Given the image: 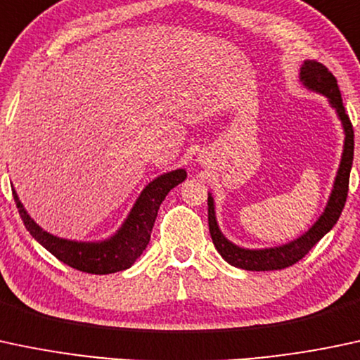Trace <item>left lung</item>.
Returning <instances> with one entry per match:
<instances>
[{
  "mask_svg": "<svg viewBox=\"0 0 360 360\" xmlns=\"http://www.w3.org/2000/svg\"><path fill=\"white\" fill-rule=\"evenodd\" d=\"M300 82L306 90L328 98L330 107L333 108L342 124L343 149L340 165H338L337 175H335L333 180L332 192H330L328 200H326V205L320 217L309 226L308 231L288 241V243L267 246V248H245V246H240L228 240L224 233L221 231L219 224H217L216 204H214L212 193L209 192V231H211L212 243L219 252V255L233 267L260 272V270H281L296 264L337 224L343 205H345L347 192H349L350 168H352L354 160V129L349 115L345 114V108H343L337 79L323 64L306 59L300 68Z\"/></svg>",
  "mask_w": 360,
  "mask_h": 360,
  "instance_id": "left-lung-1",
  "label": "left lung"
}]
</instances>
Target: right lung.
<instances>
[{"instance_id":"add662e5","label":"right lung","mask_w":360,"mask_h":360,"mask_svg":"<svg viewBox=\"0 0 360 360\" xmlns=\"http://www.w3.org/2000/svg\"><path fill=\"white\" fill-rule=\"evenodd\" d=\"M185 179H187V172L184 168L172 169L153 179L141 191L119 229L108 238L98 241L68 240V238L47 233L32 219L15 188L11 191H13V199L17 202L20 217L34 240H37L63 264L86 274L105 276V274L120 272V270L132 267V264L149 243L161 202L172 188H175Z\"/></svg>"}]
</instances>
